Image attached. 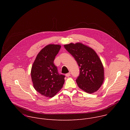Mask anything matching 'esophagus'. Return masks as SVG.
<instances>
[{
    "label": "esophagus",
    "instance_id": "obj_1",
    "mask_svg": "<svg viewBox=\"0 0 130 130\" xmlns=\"http://www.w3.org/2000/svg\"><path fill=\"white\" fill-rule=\"evenodd\" d=\"M70 76V72H68V73H67L66 74V76L67 77H69Z\"/></svg>",
    "mask_w": 130,
    "mask_h": 130
}]
</instances>
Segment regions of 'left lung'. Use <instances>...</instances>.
Here are the masks:
<instances>
[{"mask_svg": "<svg viewBox=\"0 0 130 130\" xmlns=\"http://www.w3.org/2000/svg\"><path fill=\"white\" fill-rule=\"evenodd\" d=\"M64 46L80 67L79 76L76 79L79 88L89 94L97 91L104 81V75L102 63L96 52L80 43Z\"/></svg>", "mask_w": 130, "mask_h": 130, "instance_id": "obj_1", "label": "left lung"}]
</instances>
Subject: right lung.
<instances>
[{"mask_svg":"<svg viewBox=\"0 0 130 130\" xmlns=\"http://www.w3.org/2000/svg\"><path fill=\"white\" fill-rule=\"evenodd\" d=\"M61 46L49 44L37 55L33 64L31 76L33 87L42 95L53 97L62 88L65 76L58 71L53 61Z\"/></svg>","mask_w":130,"mask_h":130,"instance_id":"add662e5","label":"right lung"}]
</instances>
